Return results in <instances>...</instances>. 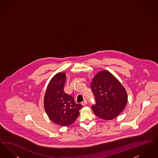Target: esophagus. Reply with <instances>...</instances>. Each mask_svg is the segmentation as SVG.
Returning a JSON list of instances; mask_svg holds the SVG:
<instances>
[{
  "label": "esophagus",
  "instance_id": "obj_1",
  "mask_svg": "<svg viewBox=\"0 0 158 158\" xmlns=\"http://www.w3.org/2000/svg\"><path fill=\"white\" fill-rule=\"evenodd\" d=\"M81 104H82L83 106L86 105V104H87V101H86V99H84V100H83V101L82 102Z\"/></svg>",
  "mask_w": 158,
  "mask_h": 158
}]
</instances>
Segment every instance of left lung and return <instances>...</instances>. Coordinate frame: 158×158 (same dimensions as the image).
<instances>
[{"mask_svg":"<svg viewBox=\"0 0 158 158\" xmlns=\"http://www.w3.org/2000/svg\"><path fill=\"white\" fill-rule=\"evenodd\" d=\"M90 86L97 102L92 106L94 114L105 120L118 117L128 101L127 93L120 82L109 71L101 70L94 76Z\"/></svg>","mask_w":158,"mask_h":158,"instance_id":"obj_1","label":"left lung"}]
</instances>
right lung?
Listing matches in <instances>:
<instances>
[{
  "label": "right lung",
  "mask_w": 158,
  "mask_h": 158,
  "mask_svg": "<svg viewBox=\"0 0 158 158\" xmlns=\"http://www.w3.org/2000/svg\"><path fill=\"white\" fill-rule=\"evenodd\" d=\"M66 79V73H56L48 83L44 97V107L49 119L63 127L75 121L83 106L64 92Z\"/></svg>",
  "instance_id": "obj_1"
}]
</instances>
